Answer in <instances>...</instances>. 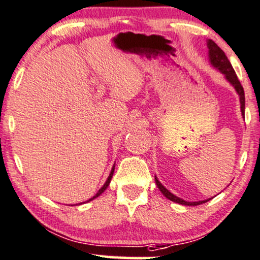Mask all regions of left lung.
I'll list each match as a JSON object with an SVG mask.
<instances>
[{
	"instance_id": "8db88e82",
	"label": "left lung",
	"mask_w": 260,
	"mask_h": 260,
	"mask_svg": "<svg viewBox=\"0 0 260 260\" xmlns=\"http://www.w3.org/2000/svg\"><path fill=\"white\" fill-rule=\"evenodd\" d=\"M208 49H209V60H210L211 66L214 67V68H216L218 72L224 74L225 80H227L228 82L234 87L235 90H237V93L239 94V98H240L241 113H242V117L245 118V92H244V88H242L240 81H239V79H238L237 74H235V72H234L233 67H232V64H231V62H229V59L227 58V56H225V53L220 49V46H218L215 42H212L211 39L208 40ZM155 183H156L159 190L162 192L164 196L168 198V200L172 202H175V203H179L183 205H192V207H194V205L203 204V203H205V202H208L209 200H211V198H209V200L200 201V202H186V201L181 200V198H179V197L174 196L173 193H171V192L168 191L159 180H157L156 177H155Z\"/></svg>"
}]
</instances>
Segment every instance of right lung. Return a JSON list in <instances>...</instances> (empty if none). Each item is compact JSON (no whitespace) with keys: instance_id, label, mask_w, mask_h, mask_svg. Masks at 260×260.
<instances>
[{"instance_id":"right-lung-1","label":"right lung","mask_w":260,"mask_h":260,"mask_svg":"<svg viewBox=\"0 0 260 260\" xmlns=\"http://www.w3.org/2000/svg\"><path fill=\"white\" fill-rule=\"evenodd\" d=\"M113 172H114V165H113L112 170H111V173H110V175H109V178H107L106 183H105V184H104V186H103V187H101L99 191H98V193L95 194V196H93L92 198H90V200H89V201H92V200H94V198H96L98 196H100V194H101V193H103V192L106 190V188H107V186H109V185H110V183H111V179H112V175H113ZM89 201H87V202H89ZM80 204H82V203H80Z\"/></svg>"}]
</instances>
